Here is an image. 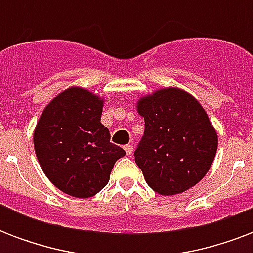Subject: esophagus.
<instances>
[{
    "instance_id": "1",
    "label": "esophagus",
    "mask_w": 253,
    "mask_h": 253,
    "mask_svg": "<svg viewBox=\"0 0 253 253\" xmlns=\"http://www.w3.org/2000/svg\"><path fill=\"white\" fill-rule=\"evenodd\" d=\"M123 148H125V151H126L127 155L132 154V150H134V148H132V144H127V146H125Z\"/></svg>"
}]
</instances>
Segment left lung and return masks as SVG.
I'll use <instances>...</instances> for the list:
<instances>
[{
    "instance_id": "left-lung-1",
    "label": "left lung",
    "mask_w": 253,
    "mask_h": 253,
    "mask_svg": "<svg viewBox=\"0 0 253 253\" xmlns=\"http://www.w3.org/2000/svg\"><path fill=\"white\" fill-rule=\"evenodd\" d=\"M144 136L135 163L151 189L174 196L198 184L209 172L218 135L197 98L180 87H163L136 102Z\"/></svg>"
}]
</instances>
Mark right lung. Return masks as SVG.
I'll use <instances>...</instances> for the list:
<instances>
[{
    "mask_svg": "<svg viewBox=\"0 0 253 253\" xmlns=\"http://www.w3.org/2000/svg\"><path fill=\"white\" fill-rule=\"evenodd\" d=\"M102 107L99 95L71 86L49 101L34 130V150L44 174L76 198L105 188L115 162L126 155L110 143V132L101 123Z\"/></svg>",
    "mask_w": 253,
    "mask_h": 253,
    "instance_id": "right-lung-1",
    "label": "right lung"
}]
</instances>
